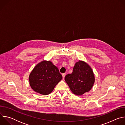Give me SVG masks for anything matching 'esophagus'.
Masks as SVG:
<instances>
[{
  "mask_svg": "<svg viewBox=\"0 0 125 125\" xmlns=\"http://www.w3.org/2000/svg\"><path fill=\"white\" fill-rule=\"evenodd\" d=\"M66 73H63L62 74V77H63V78H65V76H66Z\"/></svg>",
  "mask_w": 125,
  "mask_h": 125,
  "instance_id": "obj_1",
  "label": "esophagus"
}]
</instances>
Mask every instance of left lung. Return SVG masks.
<instances>
[{
    "instance_id": "left-lung-1",
    "label": "left lung",
    "mask_w": 125,
    "mask_h": 125,
    "mask_svg": "<svg viewBox=\"0 0 125 125\" xmlns=\"http://www.w3.org/2000/svg\"><path fill=\"white\" fill-rule=\"evenodd\" d=\"M65 80L74 94L82 95L92 88L95 77L91 66L85 62L79 60L76 63L72 73L67 75Z\"/></svg>"
}]
</instances>
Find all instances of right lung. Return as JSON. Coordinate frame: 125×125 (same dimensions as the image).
Instances as JSON below:
<instances>
[{"label": "right lung", "mask_w": 125, "mask_h": 125, "mask_svg": "<svg viewBox=\"0 0 125 125\" xmlns=\"http://www.w3.org/2000/svg\"><path fill=\"white\" fill-rule=\"evenodd\" d=\"M62 79L58 68L50 61L43 60L36 65L29 75L32 90L42 95H48Z\"/></svg>", "instance_id": "1"}]
</instances>
